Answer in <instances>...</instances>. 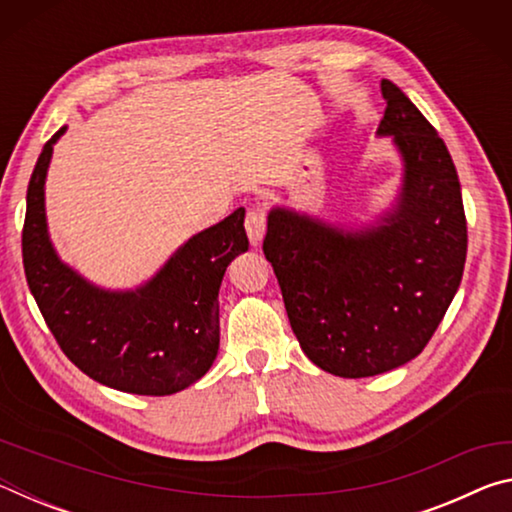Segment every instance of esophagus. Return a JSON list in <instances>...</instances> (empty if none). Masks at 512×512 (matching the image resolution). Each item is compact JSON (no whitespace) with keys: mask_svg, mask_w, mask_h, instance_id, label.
I'll list each match as a JSON object with an SVG mask.
<instances>
[{"mask_svg":"<svg viewBox=\"0 0 512 512\" xmlns=\"http://www.w3.org/2000/svg\"><path fill=\"white\" fill-rule=\"evenodd\" d=\"M246 232H248V239L253 246H259L264 239V232H266V212L259 210H248L246 214Z\"/></svg>","mask_w":512,"mask_h":512,"instance_id":"obj_1","label":"esophagus"}]
</instances>
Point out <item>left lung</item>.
I'll return each instance as SVG.
<instances>
[{
	"instance_id": "left-lung-1",
	"label": "left lung",
	"mask_w": 512,
	"mask_h": 512,
	"mask_svg": "<svg viewBox=\"0 0 512 512\" xmlns=\"http://www.w3.org/2000/svg\"><path fill=\"white\" fill-rule=\"evenodd\" d=\"M379 137L402 158L388 210L359 228L293 207L268 212L264 255L300 348L336 377H372L418 357L458 291L467 255L461 183L445 142L391 81Z\"/></svg>"
}]
</instances>
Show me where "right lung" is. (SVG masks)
I'll list each match as a JSON object with an SVG mask.
<instances>
[{
  "instance_id": "1",
  "label": "right lung",
  "mask_w": 512,
  "mask_h": 512,
  "mask_svg": "<svg viewBox=\"0 0 512 512\" xmlns=\"http://www.w3.org/2000/svg\"><path fill=\"white\" fill-rule=\"evenodd\" d=\"M65 131L42 146L27 189L22 259L33 298L60 350L94 381L135 395L185 391L219 352V289L225 268L248 250L246 210L189 237L140 287H97L58 257L49 237L45 180Z\"/></svg>"
}]
</instances>
